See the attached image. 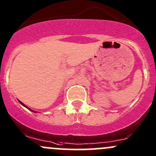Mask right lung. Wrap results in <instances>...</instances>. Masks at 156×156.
I'll return each mask as SVG.
<instances>
[{
  "instance_id": "right-lung-1",
  "label": "right lung",
  "mask_w": 156,
  "mask_h": 156,
  "mask_svg": "<svg viewBox=\"0 0 156 156\" xmlns=\"http://www.w3.org/2000/svg\"><path fill=\"white\" fill-rule=\"evenodd\" d=\"M18 101H19V100H18ZM19 103H20V104H22V106H24V107H26V108H28V110H30V111L34 112H34H35V111H34V110H30V109L29 108V107H27V106H26V105H25V104H23V103H22V102H21V101H19Z\"/></svg>"
}]
</instances>
